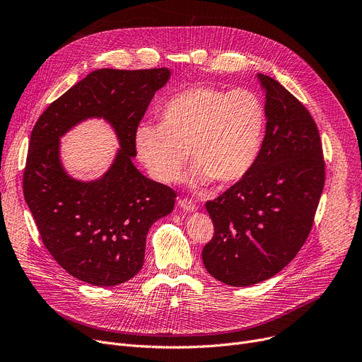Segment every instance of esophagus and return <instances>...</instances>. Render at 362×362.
Returning a JSON list of instances; mask_svg holds the SVG:
<instances>
[{
  "mask_svg": "<svg viewBox=\"0 0 362 362\" xmlns=\"http://www.w3.org/2000/svg\"><path fill=\"white\" fill-rule=\"evenodd\" d=\"M179 206L182 208V210H185V211H195L197 210V204L195 202H192L191 199H187V198H182V199H179Z\"/></svg>",
  "mask_w": 362,
  "mask_h": 362,
  "instance_id": "esophagus-1",
  "label": "esophagus"
}]
</instances>
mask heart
Masks as SVG:
<instances>
[{"label":"heart","instance_id":"obj_1","mask_svg":"<svg viewBox=\"0 0 362 362\" xmlns=\"http://www.w3.org/2000/svg\"><path fill=\"white\" fill-rule=\"evenodd\" d=\"M265 129V107L248 89L194 86L163 107L161 124L141 123L135 132L138 158L152 179L173 183L189 158V180L232 183L255 163Z\"/></svg>","mask_w":362,"mask_h":362}]
</instances>
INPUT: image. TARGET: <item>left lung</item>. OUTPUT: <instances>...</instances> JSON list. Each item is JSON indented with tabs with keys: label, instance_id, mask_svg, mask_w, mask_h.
<instances>
[{
	"label": "left lung",
	"instance_id": "left-lung-1",
	"mask_svg": "<svg viewBox=\"0 0 362 362\" xmlns=\"http://www.w3.org/2000/svg\"><path fill=\"white\" fill-rule=\"evenodd\" d=\"M265 135L259 154L239 182L205 208L214 235L202 250L206 272L230 286L273 277L305 243L326 180L317 124L299 100L270 76Z\"/></svg>",
	"mask_w": 362,
	"mask_h": 362
}]
</instances>
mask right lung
<instances>
[{
  "label": "right lung",
  "mask_w": 362,
  "mask_h": 362,
  "mask_svg": "<svg viewBox=\"0 0 362 362\" xmlns=\"http://www.w3.org/2000/svg\"><path fill=\"white\" fill-rule=\"evenodd\" d=\"M170 70L100 69L76 83L37 119L29 142L23 195L41 239L62 267L93 286H116L144 265L151 224L171 213L176 192L133 165L135 132ZM90 117L117 130L121 149L95 182L71 180L59 161V138Z\"/></svg>",
  "instance_id": "add662e5"
}]
</instances>
